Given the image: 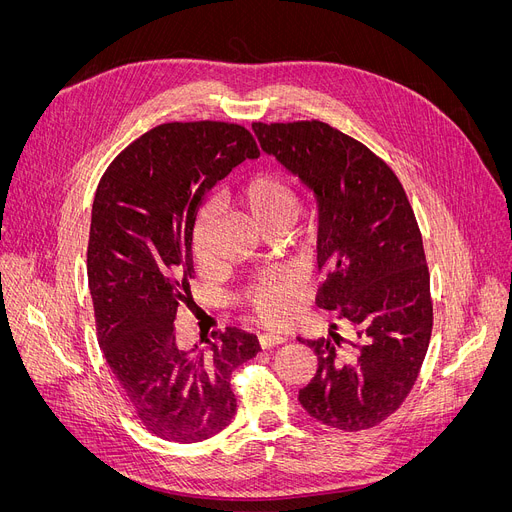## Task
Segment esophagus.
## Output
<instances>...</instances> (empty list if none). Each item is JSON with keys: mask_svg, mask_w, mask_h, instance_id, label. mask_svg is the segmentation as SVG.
I'll list each match as a JSON object with an SVG mask.
<instances>
[{"mask_svg": "<svg viewBox=\"0 0 512 512\" xmlns=\"http://www.w3.org/2000/svg\"><path fill=\"white\" fill-rule=\"evenodd\" d=\"M282 343H286V337H282V335H273V333L259 335V347L261 349H271V347L282 345Z\"/></svg>", "mask_w": 512, "mask_h": 512, "instance_id": "esophagus-1", "label": "esophagus"}]
</instances>
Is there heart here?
<instances>
[{"label":"heart","instance_id":"b5f03b06","mask_svg":"<svg viewBox=\"0 0 512 512\" xmlns=\"http://www.w3.org/2000/svg\"><path fill=\"white\" fill-rule=\"evenodd\" d=\"M235 200L259 230L275 226L290 228L300 212V196L296 188L284 175L273 171H263L245 179L239 185ZM212 226L214 214L208 208L200 214L194 230V249L200 261L208 257ZM249 302L261 320L280 322L296 308L298 284L292 275L265 277L249 292Z\"/></svg>","mask_w":512,"mask_h":512}]
</instances>
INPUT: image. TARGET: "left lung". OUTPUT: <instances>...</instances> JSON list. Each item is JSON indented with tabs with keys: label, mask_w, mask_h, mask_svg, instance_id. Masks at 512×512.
Wrapping results in <instances>:
<instances>
[{
	"label": "left lung",
	"mask_w": 512,
	"mask_h": 512,
	"mask_svg": "<svg viewBox=\"0 0 512 512\" xmlns=\"http://www.w3.org/2000/svg\"><path fill=\"white\" fill-rule=\"evenodd\" d=\"M267 155L298 175L318 206V308L355 331L306 341L318 369L300 404L322 425L363 431L380 425L410 394L431 331V277L400 179L363 143L320 120L255 122ZM352 345L349 360L340 347ZM304 343V341H302Z\"/></svg>",
	"instance_id": "obj_1"
}]
</instances>
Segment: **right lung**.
<instances>
[{"label":"right lung","mask_w":512,"mask_h":512,"mask_svg":"<svg viewBox=\"0 0 512 512\" xmlns=\"http://www.w3.org/2000/svg\"><path fill=\"white\" fill-rule=\"evenodd\" d=\"M259 147L241 124L167 122L106 169L91 208L87 280L100 347L143 427L167 441H204L230 425V376L261 347L226 329L181 349L175 314L194 280V226L206 192Z\"/></svg>","instance_id":"right-lung-1"}]
</instances>
